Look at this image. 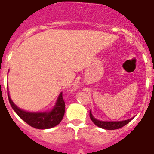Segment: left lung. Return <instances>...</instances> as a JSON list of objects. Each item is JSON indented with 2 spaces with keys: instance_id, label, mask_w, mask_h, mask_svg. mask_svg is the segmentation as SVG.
<instances>
[{
  "instance_id": "8db88e82",
  "label": "left lung",
  "mask_w": 154,
  "mask_h": 154,
  "mask_svg": "<svg viewBox=\"0 0 154 154\" xmlns=\"http://www.w3.org/2000/svg\"><path fill=\"white\" fill-rule=\"evenodd\" d=\"M89 116H90V119L92 120V122H94L97 126L103 128V129H105V130H116V129H120V128L123 127L124 125L128 124L133 119L131 118L129 119V120H125V121H122V122H102V121H99V120H97L96 118H94V116L92 115L91 111L89 112Z\"/></svg>"
}]
</instances>
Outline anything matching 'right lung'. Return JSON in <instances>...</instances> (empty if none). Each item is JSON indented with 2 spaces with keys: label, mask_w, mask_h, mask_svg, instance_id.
<instances>
[{
  "label": "right lung",
  "mask_w": 154,
  "mask_h": 154,
  "mask_svg": "<svg viewBox=\"0 0 154 154\" xmlns=\"http://www.w3.org/2000/svg\"><path fill=\"white\" fill-rule=\"evenodd\" d=\"M8 98L11 104V107L13 108L17 115L23 121L36 129H50L56 126L59 124L63 118L65 114V102H64L62 93H60L59 97L57 98L56 105L49 112H29L23 110L19 108L14 104L11 98L10 97L8 93Z\"/></svg>",
  "instance_id": "right-lung-1"
}]
</instances>
